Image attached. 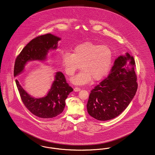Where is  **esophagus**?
Returning a JSON list of instances; mask_svg holds the SVG:
<instances>
[{"instance_id":"1","label":"esophagus","mask_w":155,"mask_h":155,"mask_svg":"<svg viewBox=\"0 0 155 155\" xmlns=\"http://www.w3.org/2000/svg\"><path fill=\"white\" fill-rule=\"evenodd\" d=\"M80 90H81V89L80 88H78V87H75V88L74 89V91L75 92H78V91H80Z\"/></svg>"}]
</instances>
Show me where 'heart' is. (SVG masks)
<instances>
[{
    "mask_svg": "<svg viewBox=\"0 0 155 155\" xmlns=\"http://www.w3.org/2000/svg\"><path fill=\"white\" fill-rule=\"evenodd\" d=\"M113 60V52L107 45L87 42L78 45L73 53L65 52L61 56V63L66 74L73 76L80 69L81 71L72 80L76 85L88 84L92 80L99 81L108 72Z\"/></svg>",
    "mask_w": 155,
    "mask_h": 155,
    "instance_id": "1",
    "label": "heart"
}]
</instances>
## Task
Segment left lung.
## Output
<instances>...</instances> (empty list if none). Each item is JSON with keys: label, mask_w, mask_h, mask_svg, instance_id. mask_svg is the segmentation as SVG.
Masks as SVG:
<instances>
[{"label": "left lung", "mask_w": 155, "mask_h": 155, "mask_svg": "<svg viewBox=\"0 0 155 155\" xmlns=\"http://www.w3.org/2000/svg\"><path fill=\"white\" fill-rule=\"evenodd\" d=\"M135 67V60L128 52L115 60L108 77L91 91L87 104L91 116L106 121L125 110L138 88Z\"/></svg>", "instance_id": "left-lung-1"}]
</instances>
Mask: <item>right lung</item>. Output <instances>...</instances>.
<instances>
[{
	"label": "right lung",
	"instance_id": "1",
	"mask_svg": "<svg viewBox=\"0 0 155 155\" xmlns=\"http://www.w3.org/2000/svg\"><path fill=\"white\" fill-rule=\"evenodd\" d=\"M60 39L59 37L47 34L31 40L16 58L14 76L22 73L29 61H45L49 51L58 48ZM15 83L25 107L33 114L41 118H53L61 114L65 107L67 97L73 91L60 71L56 72L51 88L46 95L42 97H32L23 89L18 80H15Z\"/></svg>",
	"mask_w": 155,
	"mask_h": 155
}]
</instances>
